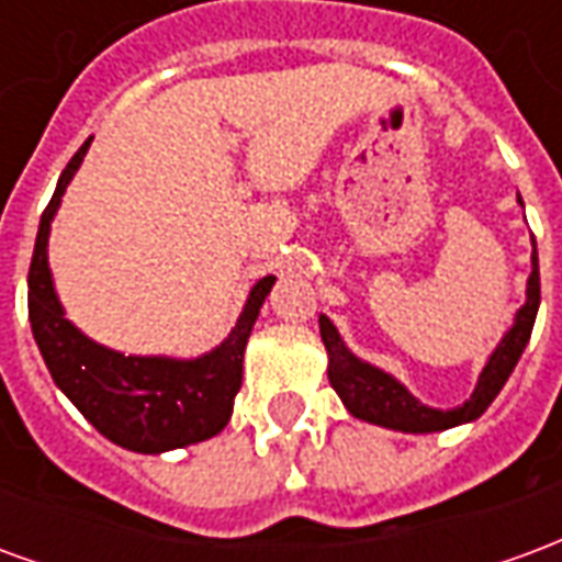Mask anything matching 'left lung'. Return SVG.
<instances>
[{"label": "left lung", "instance_id": "left-lung-1", "mask_svg": "<svg viewBox=\"0 0 562 562\" xmlns=\"http://www.w3.org/2000/svg\"><path fill=\"white\" fill-rule=\"evenodd\" d=\"M539 258H536V240H532V273L527 282V304L520 306L515 325L508 330L503 342L496 346V352L491 355V361L479 376V385L472 391V397L458 409H430L424 406L403 389L397 379H391L389 373H382L376 367L358 361L346 346H342L340 334L330 325L328 316H318V330H322V342L328 349V379L334 391L340 394V401L346 403V409L361 418V422L382 424L391 430H403V434H434V430H448L458 427L463 422H472L494 403L499 389L506 385V379L512 376V370L518 364L524 346L530 342L532 322L539 313Z\"/></svg>", "mask_w": 562, "mask_h": 562}]
</instances>
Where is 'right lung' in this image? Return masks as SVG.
I'll return each mask as SVG.
<instances>
[{"mask_svg":"<svg viewBox=\"0 0 562 562\" xmlns=\"http://www.w3.org/2000/svg\"><path fill=\"white\" fill-rule=\"evenodd\" d=\"M90 140H83V147L71 156L50 204L42 213L30 265L32 337L38 342L56 385L111 442L140 454L192 446L220 434L232 418L234 394L240 391L244 379L246 340L273 285V277L252 285L228 340L195 361L120 355L83 337L66 318L54 292L47 268V234L59 198L87 156Z\"/></svg>","mask_w":562,"mask_h":562,"instance_id":"obj_1","label":"right lung"}]
</instances>
